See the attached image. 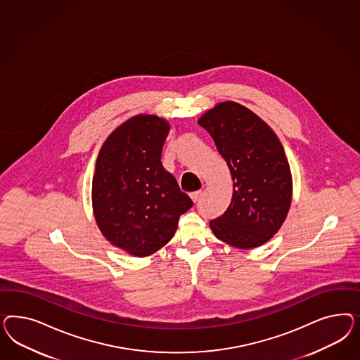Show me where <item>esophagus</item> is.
Segmentation results:
<instances>
[{
  "instance_id": "1",
  "label": "esophagus",
  "mask_w": 360,
  "mask_h": 360,
  "mask_svg": "<svg viewBox=\"0 0 360 360\" xmlns=\"http://www.w3.org/2000/svg\"><path fill=\"white\" fill-rule=\"evenodd\" d=\"M200 195H202V191H194V193L190 194V198L193 199V202H198V199H199Z\"/></svg>"
}]
</instances>
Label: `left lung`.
Masks as SVG:
<instances>
[{"instance_id":"8db88e82","label":"left lung","mask_w":360,"mask_h":360,"mask_svg":"<svg viewBox=\"0 0 360 360\" xmlns=\"http://www.w3.org/2000/svg\"><path fill=\"white\" fill-rule=\"evenodd\" d=\"M199 125L211 134L233 181L229 208L210 227L232 247H260L283 226L292 202V174L281 142L257 115L235 101L210 109Z\"/></svg>"}]
</instances>
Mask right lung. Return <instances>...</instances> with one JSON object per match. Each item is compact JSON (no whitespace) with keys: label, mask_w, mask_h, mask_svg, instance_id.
Here are the masks:
<instances>
[{"label":"right lung","mask_w":360,"mask_h":360,"mask_svg":"<svg viewBox=\"0 0 360 360\" xmlns=\"http://www.w3.org/2000/svg\"><path fill=\"white\" fill-rule=\"evenodd\" d=\"M169 124L134 116L109 134L92 179V205L101 233L133 256H149L174 236L194 205L161 162Z\"/></svg>","instance_id":"add662e5"}]
</instances>
